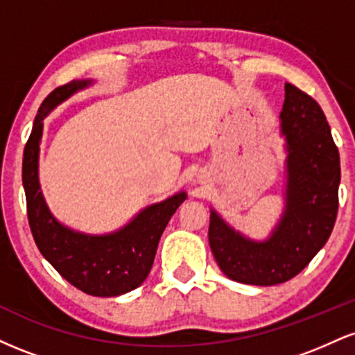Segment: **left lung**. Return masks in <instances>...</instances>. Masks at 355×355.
<instances>
[{"label": "left lung", "mask_w": 355, "mask_h": 355, "mask_svg": "<svg viewBox=\"0 0 355 355\" xmlns=\"http://www.w3.org/2000/svg\"><path fill=\"white\" fill-rule=\"evenodd\" d=\"M287 207L267 242H252L210 214L209 242L218 267L240 284L275 285L304 270L331 237L339 209L340 158L324 112L311 95L285 83Z\"/></svg>", "instance_id": "8db88e82"}]
</instances>
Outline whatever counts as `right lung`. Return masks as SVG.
<instances>
[{"instance_id":"right-lung-1","label":"right lung","mask_w":355,"mask_h":355,"mask_svg":"<svg viewBox=\"0 0 355 355\" xmlns=\"http://www.w3.org/2000/svg\"><path fill=\"white\" fill-rule=\"evenodd\" d=\"M92 81H70L55 88L43 100L33 130L24 145L23 187L31 234L42 255L58 274L88 295L115 297L144 284L153 266L158 242L166 223L187 195L177 193L168 200L148 207L125 229L112 235L76 234L51 217L38 183V152L43 133V118L76 89Z\"/></svg>"}]
</instances>
